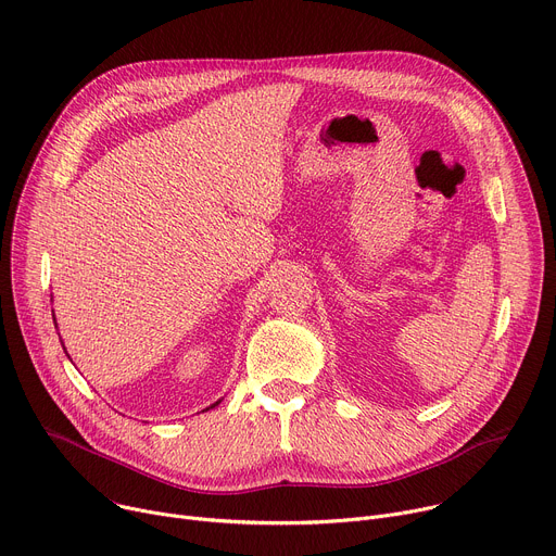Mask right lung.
Returning a JSON list of instances; mask_svg holds the SVG:
<instances>
[{"label": "right lung", "instance_id": "add662e5", "mask_svg": "<svg viewBox=\"0 0 556 556\" xmlns=\"http://www.w3.org/2000/svg\"><path fill=\"white\" fill-rule=\"evenodd\" d=\"M53 320H55V318H53ZM55 327H58V323H55ZM60 343H62V338H60ZM64 352H66V350H64ZM218 403H220V401H216V403H213V405H211V407H206V409H213V407H216Z\"/></svg>", "mask_w": 556, "mask_h": 556}]
</instances>
